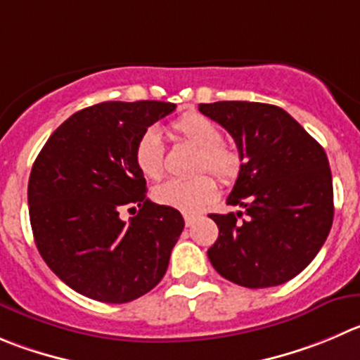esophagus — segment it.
I'll return each instance as SVG.
<instances>
[{"mask_svg":"<svg viewBox=\"0 0 360 360\" xmlns=\"http://www.w3.org/2000/svg\"><path fill=\"white\" fill-rule=\"evenodd\" d=\"M184 221H186V226H193L194 222L198 221L196 214H184Z\"/></svg>","mask_w":360,"mask_h":360,"instance_id":"obj_1","label":"esophagus"}]
</instances>
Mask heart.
<instances>
[{
	"label": "heart",
	"mask_w": 360,
	"mask_h": 360,
	"mask_svg": "<svg viewBox=\"0 0 360 360\" xmlns=\"http://www.w3.org/2000/svg\"><path fill=\"white\" fill-rule=\"evenodd\" d=\"M178 139L196 148L193 171H210L222 182L233 180L240 167V157L233 146L222 143V132L212 120L198 112H187L171 123ZM134 160L143 176L159 180L164 174V148L155 129H146L134 148ZM153 200L180 212H198L217 196V184L207 173L187 180H167L153 189Z\"/></svg>",
	"instance_id": "obj_1"
}]
</instances>
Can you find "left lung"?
Returning a JSON list of instances; mask_svg holds the SVG:
<instances>
[{"label":"left lung","instance_id":"8db88e82","mask_svg":"<svg viewBox=\"0 0 360 360\" xmlns=\"http://www.w3.org/2000/svg\"><path fill=\"white\" fill-rule=\"evenodd\" d=\"M235 139L240 171L226 203L242 210L210 214L219 238L208 259L245 288L283 285L321 249L334 219L325 150L285 109L262 102L200 104Z\"/></svg>","mask_w":360,"mask_h":360}]
</instances>
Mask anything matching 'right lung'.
<instances>
[{"label":"right lung","mask_w":360,"mask_h":360,"mask_svg":"<svg viewBox=\"0 0 360 360\" xmlns=\"http://www.w3.org/2000/svg\"><path fill=\"white\" fill-rule=\"evenodd\" d=\"M174 108L138 101L81 109L51 134L33 164L28 205L37 249L81 295L131 302L166 274L184 217L146 198L134 148L139 136ZM125 206L140 207L129 223L119 217Z\"/></svg>","instance_id":"add662e5"}]
</instances>
